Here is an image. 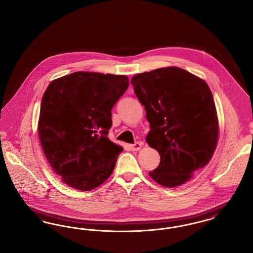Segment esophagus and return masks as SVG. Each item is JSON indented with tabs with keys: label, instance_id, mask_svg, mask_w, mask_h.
<instances>
[{
	"label": "esophagus",
	"instance_id": "1",
	"mask_svg": "<svg viewBox=\"0 0 253 253\" xmlns=\"http://www.w3.org/2000/svg\"><path fill=\"white\" fill-rule=\"evenodd\" d=\"M141 145L140 142H135L134 144L130 145V148L132 151H139L141 149Z\"/></svg>",
	"mask_w": 253,
	"mask_h": 253
}]
</instances>
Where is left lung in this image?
Listing matches in <instances>:
<instances>
[{
    "label": "left lung",
    "mask_w": 253,
    "mask_h": 253,
    "mask_svg": "<svg viewBox=\"0 0 253 253\" xmlns=\"http://www.w3.org/2000/svg\"><path fill=\"white\" fill-rule=\"evenodd\" d=\"M131 84L150 122L146 141L160 155L150 176L169 188L184 184L216 148L218 120L210 87L178 67L135 75Z\"/></svg>",
    "instance_id": "1"
}]
</instances>
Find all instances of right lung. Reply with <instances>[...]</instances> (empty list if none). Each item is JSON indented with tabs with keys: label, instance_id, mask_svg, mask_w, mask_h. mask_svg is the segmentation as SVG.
<instances>
[{
	"label": "right lung",
	"instance_id": "obj_1",
	"mask_svg": "<svg viewBox=\"0 0 253 253\" xmlns=\"http://www.w3.org/2000/svg\"><path fill=\"white\" fill-rule=\"evenodd\" d=\"M126 76L75 72L44 92L38 132L54 171L74 189L91 191L113 172L123 149L110 141L112 109L128 89Z\"/></svg>",
	"mask_w": 253,
	"mask_h": 253
}]
</instances>
